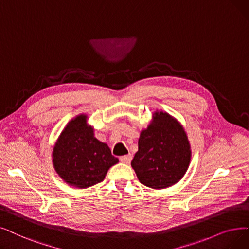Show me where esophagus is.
Returning a JSON list of instances; mask_svg holds the SVG:
<instances>
[{
	"mask_svg": "<svg viewBox=\"0 0 249 249\" xmlns=\"http://www.w3.org/2000/svg\"><path fill=\"white\" fill-rule=\"evenodd\" d=\"M132 160V156L129 154V155H126V156H123L120 158V160L122 161V163L124 164H130V161Z\"/></svg>",
	"mask_w": 249,
	"mask_h": 249,
	"instance_id": "1",
	"label": "esophagus"
}]
</instances>
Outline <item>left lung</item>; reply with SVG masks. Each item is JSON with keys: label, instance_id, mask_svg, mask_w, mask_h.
<instances>
[{"label": "left lung", "instance_id": "obj_1", "mask_svg": "<svg viewBox=\"0 0 249 249\" xmlns=\"http://www.w3.org/2000/svg\"><path fill=\"white\" fill-rule=\"evenodd\" d=\"M190 160L191 145L184 127L167 112H154L140 131L131 161L139 182L153 189L168 188L185 175Z\"/></svg>", "mask_w": 249, "mask_h": 249}]
</instances>
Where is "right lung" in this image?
Masks as SVG:
<instances>
[{
  "mask_svg": "<svg viewBox=\"0 0 249 249\" xmlns=\"http://www.w3.org/2000/svg\"><path fill=\"white\" fill-rule=\"evenodd\" d=\"M57 174L68 185L85 189L102 182L119 160L107 143L94 137L88 114L72 118L58 136L52 151Z\"/></svg>",
  "mask_w": 249,
  "mask_h": 249,
  "instance_id": "add662e5",
  "label": "right lung"
}]
</instances>
